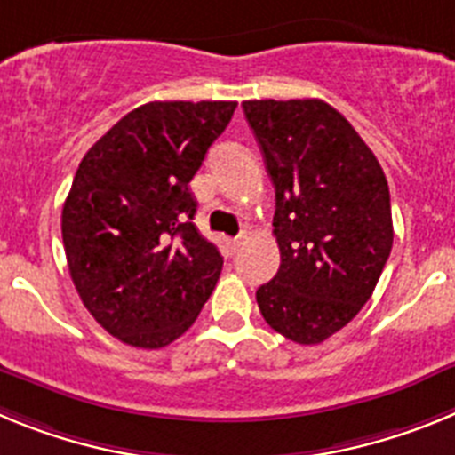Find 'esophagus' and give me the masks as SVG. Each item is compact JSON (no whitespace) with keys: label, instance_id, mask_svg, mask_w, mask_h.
Returning <instances> with one entry per match:
<instances>
[{"label":"esophagus","instance_id":"1","mask_svg":"<svg viewBox=\"0 0 455 455\" xmlns=\"http://www.w3.org/2000/svg\"><path fill=\"white\" fill-rule=\"evenodd\" d=\"M243 243H244V235H243V233H240V235H235V238L228 240V244H231V250H233V251H238V250H240V244H243Z\"/></svg>","mask_w":455,"mask_h":455}]
</instances>
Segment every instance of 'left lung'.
I'll use <instances>...</instances> for the list:
<instances>
[{"mask_svg":"<svg viewBox=\"0 0 455 455\" xmlns=\"http://www.w3.org/2000/svg\"><path fill=\"white\" fill-rule=\"evenodd\" d=\"M243 109L275 185L282 254L256 302L272 330L315 346L373 295L394 243L389 185L357 130L325 100H244Z\"/></svg>","mask_w":455,"mask_h":455,"instance_id":"1","label":"left lung"}]
</instances>
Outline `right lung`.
Segmentation results:
<instances>
[{"label": "right lung", "instance_id": "1", "mask_svg": "<svg viewBox=\"0 0 455 455\" xmlns=\"http://www.w3.org/2000/svg\"><path fill=\"white\" fill-rule=\"evenodd\" d=\"M238 102H146L82 157L61 212L89 314L118 341L164 347L211 298L222 254L195 227L189 180Z\"/></svg>", "mask_w": 455, "mask_h": 455}]
</instances>
